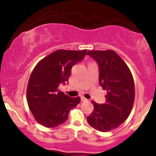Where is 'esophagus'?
Listing matches in <instances>:
<instances>
[{
    "instance_id": "1",
    "label": "esophagus",
    "mask_w": 156,
    "mask_h": 156,
    "mask_svg": "<svg viewBox=\"0 0 156 156\" xmlns=\"http://www.w3.org/2000/svg\"><path fill=\"white\" fill-rule=\"evenodd\" d=\"M81 101H83V102H86V101H88V100H87V99H86L85 97H81Z\"/></svg>"
}]
</instances>
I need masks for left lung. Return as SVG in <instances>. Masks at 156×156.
I'll use <instances>...</instances> for the list:
<instances>
[{
	"label": "left lung",
	"mask_w": 156,
	"mask_h": 156,
	"mask_svg": "<svg viewBox=\"0 0 156 156\" xmlns=\"http://www.w3.org/2000/svg\"><path fill=\"white\" fill-rule=\"evenodd\" d=\"M100 68V84L106 90V102L94 101V111L87 118L88 124L96 130L108 132L117 128L128 118L135 97L134 82L130 69L114 50H89Z\"/></svg>",
	"instance_id": "8db88e82"
}]
</instances>
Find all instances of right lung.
<instances>
[{
	"mask_svg": "<svg viewBox=\"0 0 156 156\" xmlns=\"http://www.w3.org/2000/svg\"><path fill=\"white\" fill-rule=\"evenodd\" d=\"M87 50H58L42 59L35 66L27 86V103L37 123L55 127L68 119L69 111L81 98L69 97L59 91L61 83L69 81L71 69L83 59Z\"/></svg>",
	"mask_w": 156,
	"mask_h": 156,
	"instance_id": "right-lung-1",
	"label": "right lung"
}]
</instances>
